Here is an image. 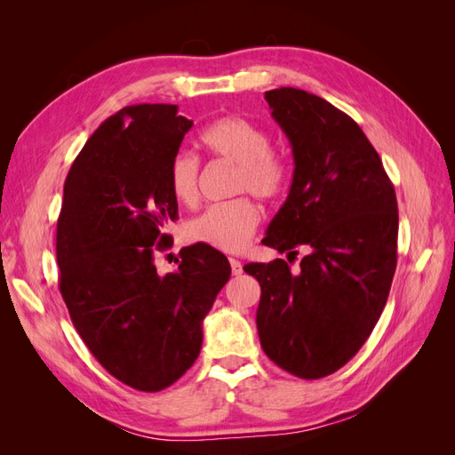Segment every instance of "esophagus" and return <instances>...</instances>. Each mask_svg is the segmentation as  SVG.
<instances>
[{
  "instance_id": "1",
  "label": "esophagus",
  "mask_w": 455,
  "mask_h": 455,
  "mask_svg": "<svg viewBox=\"0 0 455 455\" xmlns=\"http://www.w3.org/2000/svg\"><path fill=\"white\" fill-rule=\"evenodd\" d=\"M229 266H231V275H241L243 273V264L239 259H235V258H229Z\"/></svg>"
}]
</instances>
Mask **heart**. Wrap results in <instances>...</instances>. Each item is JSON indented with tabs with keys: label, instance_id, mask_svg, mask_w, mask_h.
<instances>
[{
	"label": "heart",
	"instance_id": "obj_1",
	"mask_svg": "<svg viewBox=\"0 0 455 455\" xmlns=\"http://www.w3.org/2000/svg\"><path fill=\"white\" fill-rule=\"evenodd\" d=\"M201 146L214 159L235 164L233 194H252L261 201L279 199L291 180V169L271 149L269 132L256 123L228 116L220 117L199 136ZM199 159L191 154H176L169 164V188L172 197L191 209L199 201ZM261 222L259 206L249 197H237L206 209L191 220L188 235L194 243L220 252H241L251 243Z\"/></svg>",
	"mask_w": 455,
	"mask_h": 455
}]
</instances>
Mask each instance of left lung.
<instances>
[{
	"instance_id": "obj_1",
	"label": "left lung",
	"mask_w": 455,
	"mask_h": 455,
	"mask_svg": "<svg viewBox=\"0 0 455 455\" xmlns=\"http://www.w3.org/2000/svg\"><path fill=\"white\" fill-rule=\"evenodd\" d=\"M292 146L288 197L264 237L288 256L246 264L261 298V349L291 374L319 379L351 361L379 321L396 267L395 188L363 129L324 99L294 87L266 92Z\"/></svg>"
}]
</instances>
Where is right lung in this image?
Returning <instances> with one entry per match:
<instances>
[{"instance_id": "1", "label": "right lung", "mask_w": 455, "mask_h": 455, "mask_svg": "<svg viewBox=\"0 0 455 455\" xmlns=\"http://www.w3.org/2000/svg\"><path fill=\"white\" fill-rule=\"evenodd\" d=\"M194 121L172 104L119 109L92 132L64 184L59 288L81 339L132 389L169 387L196 363L203 319L228 283V258L206 244L159 275L163 228L178 218L169 164Z\"/></svg>"}]
</instances>
